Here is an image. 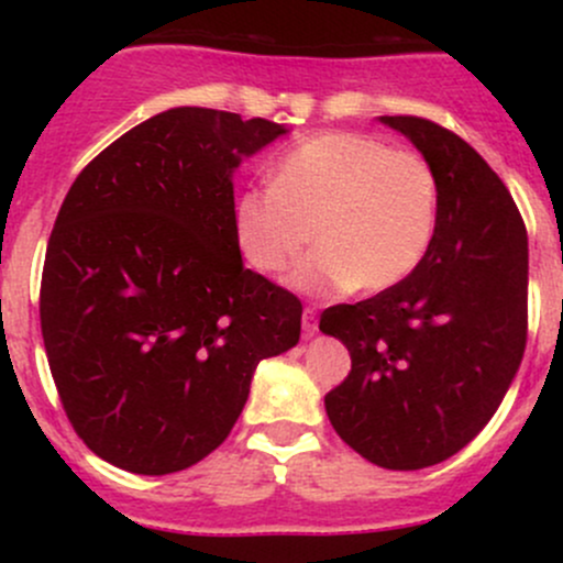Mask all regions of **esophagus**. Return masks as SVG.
<instances>
[{
  "label": "esophagus",
  "mask_w": 563,
  "mask_h": 563,
  "mask_svg": "<svg viewBox=\"0 0 563 563\" xmlns=\"http://www.w3.org/2000/svg\"><path fill=\"white\" fill-rule=\"evenodd\" d=\"M301 325H303V333H307V335H314V333H318V309H314V307H307V309H303Z\"/></svg>",
  "instance_id": "esophagus-1"
}]
</instances>
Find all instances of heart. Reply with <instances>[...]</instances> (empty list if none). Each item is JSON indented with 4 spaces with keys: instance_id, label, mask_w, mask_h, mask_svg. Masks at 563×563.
I'll list each match as a JSON object with an SVG mask.
<instances>
[{
    "instance_id": "obj_1",
    "label": "heart",
    "mask_w": 563,
    "mask_h": 563,
    "mask_svg": "<svg viewBox=\"0 0 563 563\" xmlns=\"http://www.w3.org/2000/svg\"><path fill=\"white\" fill-rule=\"evenodd\" d=\"M437 174L421 153L389 147L360 132H322L277 161L273 185L238 192L232 238L241 260L262 275L290 267L296 290L333 296L380 294L416 273L434 241Z\"/></svg>"
}]
</instances>
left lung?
Wrapping results in <instances>:
<instances>
[{"label": "left lung", "instance_id": "left-lung-1", "mask_svg": "<svg viewBox=\"0 0 563 563\" xmlns=\"http://www.w3.org/2000/svg\"><path fill=\"white\" fill-rule=\"evenodd\" d=\"M437 174L434 241L407 280L335 303L320 331L352 371L325 394L331 426L380 468L418 471L463 450L500 407L527 346V228L466 140L418 115H380Z\"/></svg>", "mask_w": 563, "mask_h": 563}]
</instances>
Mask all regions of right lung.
Segmentation results:
<instances>
[{
	"label": "right lung",
	"mask_w": 563,
	"mask_h": 563,
	"mask_svg": "<svg viewBox=\"0 0 563 563\" xmlns=\"http://www.w3.org/2000/svg\"><path fill=\"white\" fill-rule=\"evenodd\" d=\"M286 129L214 108L142 121L84 166L38 294L63 410L132 474L196 466L228 439L262 360L301 335V301L245 269L232 172Z\"/></svg>",
	"instance_id": "add662e5"
}]
</instances>
